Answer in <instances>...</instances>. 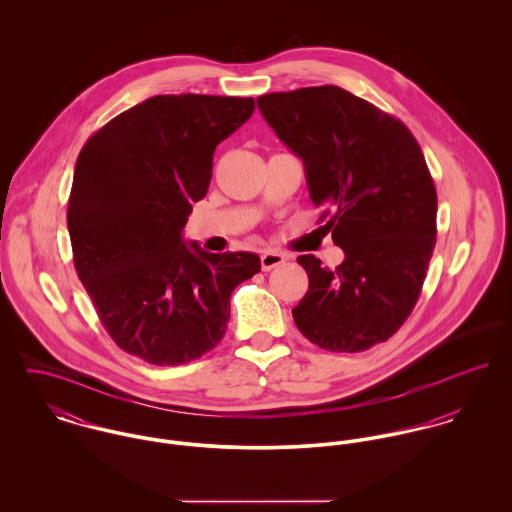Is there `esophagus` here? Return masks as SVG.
Segmentation results:
<instances>
[{
    "label": "esophagus",
    "mask_w": 512,
    "mask_h": 512,
    "mask_svg": "<svg viewBox=\"0 0 512 512\" xmlns=\"http://www.w3.org/2000/svg\"><path fill=\"white\" fill-rule=\"evenodd\" d=\"M260 264H262V270L264 272H270L282 264H286V256L280 254V252H274V250H266L262 256H260Z\"/></svg>",
    "instance_id": "esophagus-1"
}]
</instances>
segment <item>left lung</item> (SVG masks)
<instances>
[{
	"mask_svg": "<svg viewBox=\"0 0 512 512\" xmlns=\"http://www.w3.org/2000/svg\"><path fill=\"white\" fill-rule=\"evenodd\" d=\"M276 136L303 161L309 197L343 248L335 270L299 256L309 290L297 329L335 353L390 339L412 313L436 246L438 195L410 130L339 88L309 86L258 98Z\"/></svg>",
	"mask_w": 512,
	"mask_h": 512,
	"instance_id": "1",
	"label": "left lung"
}]
</instances>
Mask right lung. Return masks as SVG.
<instances>
[{
  "mask_svg": "<svg viewBox=\"0 0 512 512\" xmlns=\"http://www.w3.org/2000/svg\"><path fill=\"white\" fill-rule=\"evenodd\" d=\"M254 108V98L151 96L78 153L67 213L76 274L116 345L151 365L215 349L234 288L260 272L252 252L189 248L181 234L209 191L215 149Z\"/></svg>",
  "mask_w": 512,
  "mask_h": 512,
  "instance_id": "add662e5",
  "label": "right lung"
}]
</instances>
